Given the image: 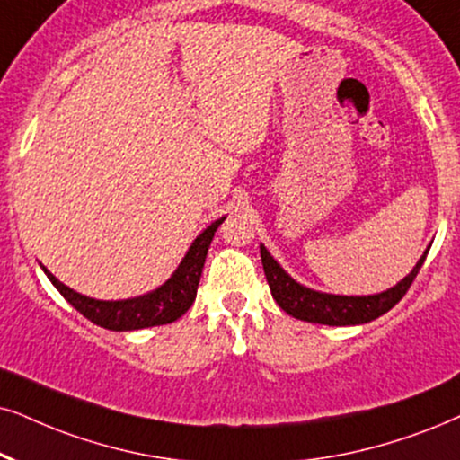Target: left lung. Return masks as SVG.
<instances>
[{
    "label": "left lung",
    "instance_id": "1",
    "mask_svg": "<svg viewBox=\"0 0 460 460\" xmlns=\"http://www.w3.org/2000/svg\"><path fill=\"white\" fill-rule=\"evenodd\" d=\"M429 252V250H427ZM427 252L418 261L410 276H405L397 287L385 290V293L367 295V297H341V295H327L310 290L295 282L280 265L273 261L267 252L265 246H261V261H263V270L267 284H270L273 299L282 307L284 312L290 314L293 318L305 323L329 324V327H346V324H363L376 321L377 316L386 314L394 307L408 293V288L414 282V278L420 271V267L427 259Z\"/></svg>",
    "mask_w": 460,
    "mask_h": 460
}]
</instances>
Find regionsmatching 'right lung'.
<instances>
[{
    "mask_svg": "<svg viewBox=\"0 0 460 460\" xmlns=\"http://www.w3.org/2000/svg\"><path fill=\"white\" fill-rule=\"evenodd\" d=\"M225 218L214 220L203 234L193 242L189 248L187 257L173 271V276L163 287H159L153 293L142 295L136 299L125 301H100L84 297V295L75 293L66 284L57 280L52 273L42 267L49 280L55 284L57 290L72 304L75 310L89 318L91 323L100 324L103 329L110 331H136L156 327V324H167L178 321L184 312L193 305L197 297V287H199V278L203 271V263H206L208 248H210L212 237Z\"/></svg>",
    "mask_w": 460,
    "mask_h": 460,
    "instance_id": "add662e5",
    "label": "right lung"
}]
</instances>
